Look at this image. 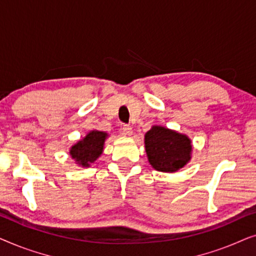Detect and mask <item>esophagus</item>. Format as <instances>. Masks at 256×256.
Segmentation results:
<instances>
[{"label":"esophagus","instance_id":"1","mask_svg":"<svg viewBox=\"0 0 256 256\" xmlns=\"http://www.w3.org/2000/svg\"><path fill=\"white\" fill-rule=\"evenodd\" d=\"M132 134V129L130 126H128V124H124V126H122V128H121V135H124V136H130Z\"/></svg>","mask_w":256,"mask_h":256}]
</instances>
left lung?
<instances>
[{"label":"left lung","mask_w":256,"mask_h":256,"mask_svg":"<svg viewBox=\"0 0 256 256\" xmlns=\"http://www.w3.org/2000/svg\"><path fill=\"white\" fill-rule=\"evenodd\" d=\"M144 140L148 160L156 170L174 172L191 158V141L180 132L155 126L146 132Z\"/></svg>","instance_id":"left-lung-1"}]
</instances>
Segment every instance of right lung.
<instances>
[{
    "mask_svg": "<svg viewBox=\"0 0 256 256\" xmlns=\"http://www.w3.org/2000/svg\"><path fill=\"white\" fill-rule=\"evenodd\" d=\"M106 136L107 134L104 132L92 130L82 141H79L72 146L70 152L72 158L84 166H90V163H93L102 154Z\"/></svg>",
    "mask_w": 256,
    "mask_h": 256,
    "instance_id": "right-lung-1",
    "label": "right lung"
}]
</instances>
